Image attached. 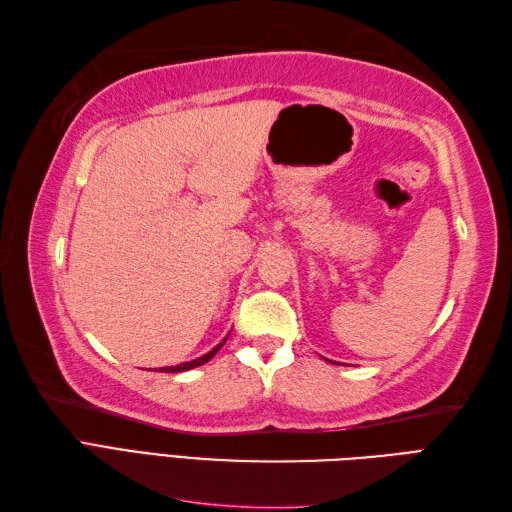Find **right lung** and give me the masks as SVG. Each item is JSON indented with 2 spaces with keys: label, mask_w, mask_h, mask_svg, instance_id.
Listing matches in <instances>:
<instances>
[{
  "label": "right lung",
  "mask_w": 512,
  "mask_h": 512,
  "mask_svg": "<svg viewBox=\"0 0 512 512\" xmlns=\"http://www.w3.org/2000/svg\"><path fill=\"white\" fill-rule=\"evenodd\" d=\"M228 339V336H226ZM226 339H223L217 347H213V350H210L208 354H204V356H199V358H195V360H189V363H182V365H176V367H162L160 371H165V373H178V371H186V369H193V367H199V365H204V363H208L210 358H213L221 347H223V343H226Z\"/></svg>",
  "instance_id": "right-lung-1"
}]
</instances>
